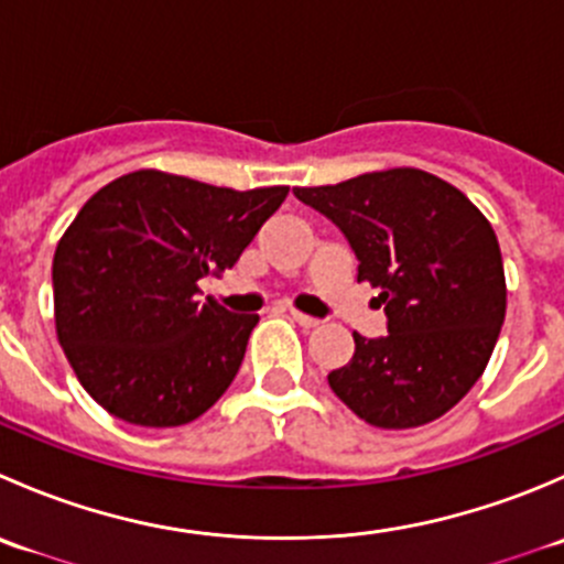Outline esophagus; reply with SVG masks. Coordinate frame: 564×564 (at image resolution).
I'll return each mask as SVG.
<instances>
[{
  "label": "esophagus",
  "mask_w": 564,
  "mask_h": 564,
  "mask_svg": "<svg viewBox=\"0 0 564 564\" xmlns=\"http://www.w3.org/2000/svg\"><path fill=\"white\" fill-rule=\"evenodd\" d=\"M289 314H292V318H294V322L300 324V327H305V329H311V327H318V318H316V316L300 314V311H289Z\"/></svg>",
  "instance_id": "esophagus-1"
}]
</instances>
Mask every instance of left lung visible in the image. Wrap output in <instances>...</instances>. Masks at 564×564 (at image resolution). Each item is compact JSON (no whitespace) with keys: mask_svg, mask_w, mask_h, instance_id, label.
<instances>
[{"mask_svg":"<svg viewBox=\"0 0 564 564\" xmlns=\"http://www.w3.org/2000/svg\"><path fill=\"white\" fill-rule=\"evenodd\" d=\"M333 220L357 256V281L379 289L388 335L355 333V355L327 377L377 429H417L451 412L482 377L505 322L502 253L486 215L420 169L294 187Z\"/></svg>","mask_w":564,"mask_h":564,"instance_id":"1","label":"left lung"}]
</instances>
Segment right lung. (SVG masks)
<instances>
[{
  "label": "right lung",
  "instance_id": "1",
  "mask_svg": "<svg viewBox=\"0 0 564 564\" xmlns=\"http://www.w3.org/2000/svg\"><path fill=\"white\" fill-rule=\"evenodd\" d=\"M286 193L141 169L84 204L54 253V322L108 414L174 429L229 390L259 316L202 303L198 281L231 270Z\"/></svg>",
  "mask_w": 564,
  "mask_h": 564
}]
</instances>
